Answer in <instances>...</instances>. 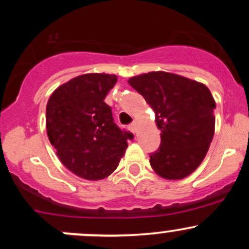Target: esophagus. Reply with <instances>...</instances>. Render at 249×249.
<instances>
[{"mask_svg":"<svg viewBox=\"0 0 249 249\" xmlns=\"http://www.w3.org/2000/svg\"><path fill=\"white\" fill-rule=\"evenodd\" d=\"M129 129H130V131L131 132H136L137 131V129H136V123H132V124H130L129 125Z\"/></svg>","mask_w":249,"mask_h":249,"instance_id":"obj_1","label":"esophagus"}]
</instances>
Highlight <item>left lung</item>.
I'll use <instances>...</instances> for the list:
<instances>
[{"label": "left lung", "instance_id": "obj_1", "mask_svg": "<svg viewBox=\"0 0 249 249\" xmlns=\"http://www.w3.org/2000/svg\"><path fill=\"white\" fill-rule=\"evenodd\" d=\"M129 84L155 113L161 143L149 162L165 179H182L201 164L214 135L215 101L202 83L164 71L131 77Z\"/></svg>", "mask_w": 249, "mask_h": 249}]
</instances>
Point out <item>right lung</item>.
<instances>
[{
  "label": "right lung",
  "instance_id": "obj_1",
  "mask_svg": "<svg viewBox=\"0 0 249 249\" xmlns=\"http://www.w3.org/2000/svg\"><path fill=\"white\" fill-rule=\"evenodd\" d=\"M115 74L87 73L60 85L46 109L47 134L60 161L78 177L99 180L117 169L134 135L123 131L105 102Z\"/></svg>",
  "mask_w": 249,
  "mask_h": 249
}]
</instances>
